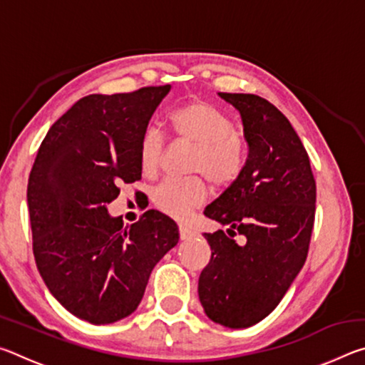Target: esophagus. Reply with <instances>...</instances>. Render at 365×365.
<instances>
[{
    "mask_svg": "<svg viewBox=\"0 0 365 365\" xmlns=\"http://www.w3.org/2000/svg\"><path fill=\"white\" fill-rule=\"evenodd\" d=\"M178 232H180V240H193L197 235L196 230H193V228L188 225H180Z\"/></svg>",
    "mask_w": 365,
    "mask_h": 365,
    "instance_id": "obj_1",
    "label": "esophagus"
}]
</instances>
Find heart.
Returning a JSON list of instances; mask_svg holds the SVG:
<instances>
[{
  "mask_svg": "<svg viewBox=\"0 0 365 365\" xmlns=\"http://www.w3.org/2000/svg\"><path fill=\"white\" fill-rule=\"evenodd\" d=\"M172 130L178 138L196 145L193 172L205 174L217 187H227L240 177L245 165L246 148L225 113L205 100L183 104L169 117ZM164 141L156 128H146L138 143L140 169L151 177L163 160ZM207 188L202 178L165 180L154 188L153 202L159 211L174 219H187L193 209L206 200Z\"/></svg>",
  "mask_w": 365,
  "mask_h": 365,
  "instance_id": "heart-1",
  "label": "heart"
}]
</instances>
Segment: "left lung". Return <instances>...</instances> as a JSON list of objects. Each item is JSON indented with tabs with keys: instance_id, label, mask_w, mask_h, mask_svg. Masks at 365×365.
I'll return each mask as SVG.
<instances>
[{
	"instance_id": "8db88e82",
	"label": "left lung",
	"mask_w": 365,
	"mask_h": 365,
	"mask_svg": "<svg viewBox=\"0 0 365 365\" xmlns=\"http://www.w3.org/2000/svg\"><path fill=\"white\" fill-rule=\"evenodd\" d=\"M238 110L248 158L240 177L205 209L228 225L205 233L211 261L197 294L206 316L228 329L261 322L306 262L316 215V180L292 123L257 95L219 93ZM238 232L242 244L232 240Z\"/></svg>"
}]
</instances>
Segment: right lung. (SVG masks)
<instances>
[{
    "label": "right lung",
    "instance_id": "obj_1",
    "mask_svg": "<svg viewBox=\"0 0 365 365\" xmlns=\"http://www.w3.org/2000/svg\"><path fill=\"white\" fill-rule=\"evenodd\" d=\"M170 85L88 95L53 123L29 177L34 256L43 282L73 316L114 324L138 307L178 227L150 209L123 225L108 205L141 178L138 143Z\"/></svg>",
    "mask_w": 365,
    "mask_h": 365
}]
</instances>
